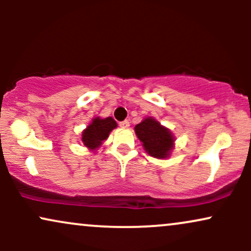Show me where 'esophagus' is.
Wrapping results in <instances>:
<instances>
[{
	"mask_svg": "<svg viewBox=\"0 0 251 251\" xmlns=\"http://www.w3.org/2000/svg\"><path fill=\"white\" fill-rule=\"evenodd\" d=\"M119 126H120V127H123V128H127L128 126H129L128 120H123V122H120L119 123Z\"/></svg>",
	"mask_w": 251,
	"mask_h": 251,
	"instance_id": "esophagus-1",
	"label": "esophagus"
}]
</instances>
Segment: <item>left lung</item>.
I'll use <instances>...</instances> for the list:
<instances>
[{"mask_svg":"<svg viewBox=\"0 0 251 251\" xmlns=\"http://www.w3.org/2000/svg\"><path fill=\"white\" fill-rule=\"evenodd\" d=\"M135 134L143 142L146 152L154 158H166L174 148V137L168 128L153 118H146L134 127Z\"/></svg>","mask_w":251,"mask_h":251,"instance_id":"obj_1","label":"left lung"}]
</instances>
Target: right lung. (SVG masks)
I'll return each instance as SVG.
<instances>
[{"label":"right lung","instance_id":"1","mask_svg":"<svg viewBox=\"0 0 251 251\" xmlns=\"http://www.w3.org/2000/svg\"><path fill=\"white\" fill-rule=\"evenodd\" d=\"M117 127V123L113 118L108 117L106 119L96 118L92 124H89L87 128L82 132V143L88 149L96 150L99 145H101L103 140L107 139L109 132Z\"/></svg>","mask_w":251,"mask_h":251}]
</instances>
